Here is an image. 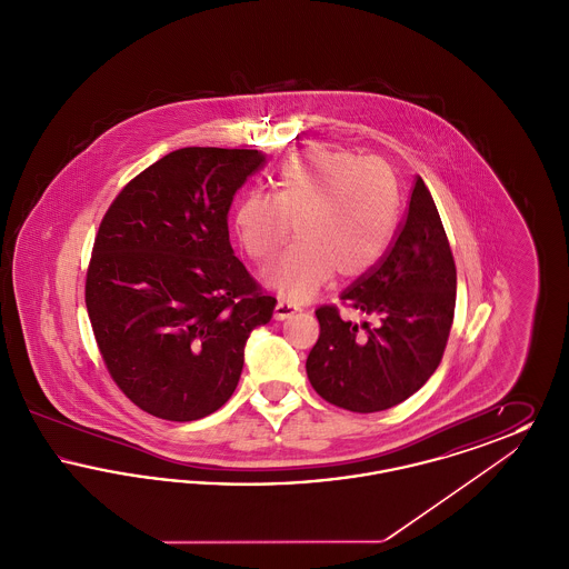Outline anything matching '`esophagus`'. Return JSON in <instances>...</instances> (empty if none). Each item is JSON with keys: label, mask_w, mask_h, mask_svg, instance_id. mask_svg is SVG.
Returning a JSON list of instances; mask_svg holds the SVG:
<instances>
[{"label": "esophagus", "mask_w": 569, "mask_h": 569, "mask_svg": "<svg viewBox=\"0 0 569 569\" xmlns=\"http://www.w3.org/2000/svg\"><path fill=\"white\" fill-rule=\"evenodd\" d=\"M298 307L297 305H292V302H288V300H277V305H274V320H288L292 313H297Z\"/></svg>", "instance_id": "34e87169"}]
</instances>
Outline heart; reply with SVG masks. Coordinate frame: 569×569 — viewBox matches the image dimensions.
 Here are the masks:
<instances>
[{"label":"heart","mask_w":569,"mask_h":569,"mask_svg":"<svg viewBox=\"0 0 569 569\" xmlns=\"http://www.w3.org/2000/svg\"><path fill=\"white\" fill-rule=\"evenodd\" d=\"M401 211L395 170L352 151L311 149L283 163L272 196L247 193L234 211V232L244 253L264 264L297 241L264 272L281 297L305 300L339 272L346 279L378 267Z\"/></svg>","instance_id":"b5f03b06"}]
</instances>
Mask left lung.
Returning a JSON list of instances; mask_svg holds the SVG:
<instances>
[{"mask_svg": "<svg viewBox=\"0 0 569 569\" xmlns=\"http://www.w3.org/2000/svg\"><path fill=\"white\" fill-rule=\"evenodd\" d=\"M341 300L378 318V326L362 322V333L337 307H320V337L307 356L313 390L328 403L358 413L403 403L439 367L457 302L455 258L420 177L395 243Z\"/></svg>", "mask_w": 569, "mask_h": 569, "instance_id": "8db88e82", "label": "left lung"}]
</instances>
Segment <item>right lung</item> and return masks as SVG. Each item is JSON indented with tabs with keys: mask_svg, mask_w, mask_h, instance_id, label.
<instances>
[{
	"mask_svg": "<svg viewBox=\"0 0 569 569\" xmlns=\"http://www.w3.org/2000/svg\"><path fill=\"white\" fill-rule=\"evenodd\" d=\"M264 158L177 149L132 179L100 223L87 313L110 378L151 416L190 422L217 411L239 383L251 330L271 322L277 300L228 234L232 198Z\"/></svg>",
	"mask_w": 569,
	"mask_h": 569,
	"instance_id": "add662e5",
	"label": "right lung"
}]
</instances>
